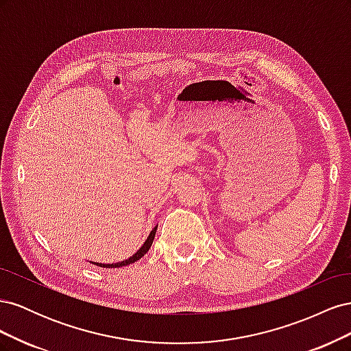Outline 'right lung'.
Segmentation results:
<instances>
[{
	"label": "right lung",
	"instance_id": "1",
	"mask_svg": "<svg viewBox=\"0 0 351 351\" xmlns=\"http://www.w3.org/2000/svg\"><path fill=\"white\" fill-rule=\"evenodd\" d=\"M156 228H158V226H155V228L149 232V236H147L146 241L143 243V246H142L139 250H137V252L133 254V256H130L129 259L121 261V262H117V263H99V262H92V263L97 265V267H101V268H120V267H127V265L134 263L136 261H139L142 256H145V254L147 253V250L151 249L152 243H154V239H155Z\"/></svg>",
	"mask_w": 351,
	"mask_h": 351
}]
</instances>
